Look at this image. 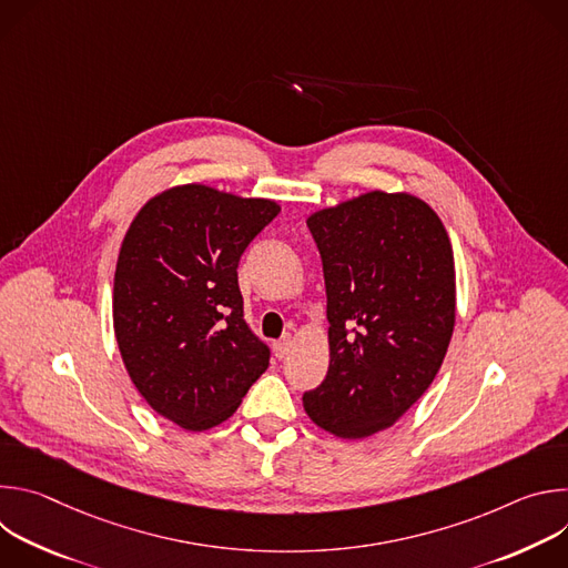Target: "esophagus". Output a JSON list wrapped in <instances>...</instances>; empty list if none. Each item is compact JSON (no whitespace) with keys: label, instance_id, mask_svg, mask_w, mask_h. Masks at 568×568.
<instances>
[{"label":"esophagus","instance_id":"1","mask_svg":"<svg viewBox=\"0 0 568 568\" xmlns=\"http://www.w3.org/2000/svg\"><path fill=\"white\" fill-rule=\"evenodd\" d=\"M290 348H292V337H283L281 342L274 344V355H276L278 359H285V357L290 355Z\"/></svg>","mask_w":568,"mask_h":568}]
</instances>
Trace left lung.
<instances>
[{"label":"left lung","instance_id":"8db88e82","mask_svg":"<svg viewBox=\"0 0 568 568\" xmlns=\"http://www.w3.org/2000/svg\"><path fill=\"white\" fill-rule=\"evenodd\" d=\"M307 226L326 278L331 366L303 407L321 429L366 438L407 414L440 371L456 321L452 242L409 193L371 191Z\"/></svg>","mask_w":568,"mask_h":568}]
</instances>
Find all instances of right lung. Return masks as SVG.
<instances>
[{
    "instance_id": "right-lung-1",
    "label": "right lung",
    "mask_w": 568,
    "mask_h": 568,
    "mask_svg": "<svg viewBox=\"0 0 568 568\" xmlns=\"http://www.w3.org/2000/svg\"><path fill=\"white\" fill-rule=\"evenodd\" d=\"M278 211L184 184L148 200L123 237L112 298L123 364L150 407L189 432L231 418L270 366L245 321L237 263Z\"/></svg>"
}]
</instances>
